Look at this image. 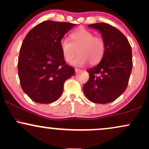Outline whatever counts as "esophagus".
<instances>
[{
	"instance_id": "34e87169",
	"label": "esophagus",
	"mask_w": 149,
	"mask_h": 149,
	"mask_svg": "<svg viewBox=\"0 0 149 149\" xmlns=\"http://www.w3.org/2000/svg\"><path fill=\"white\" fill-rule=\"evenodd\" d=\"M80 71H81V69H75V72H76V73L80 72Z\"/></svg>"
}]
</instances>
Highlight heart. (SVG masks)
Masks as SVG:
<instances>
[{"label":"heart","mask_w":149,"mask_h":149,"mask_svg":"<svg viewBox=\"0 0 149 149\" xmlns=\"http://www.w3.org/2000/svg\"><path fill=\"white\" fill-rule=\"evenodd\" d=\"M70 37L72 42L65 38L60 42L66 62L71 63L77 54L78 49L79 56L72 62L75 66L81 67L88 62L90 65H95L102 59L105 53V43L101 37L94 36L93 33L84 28L73 31Z\"/></svg>","instance_id":"b5f03b06"}]
</instances>
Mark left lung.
Returning <instances> with one entry per match:
<instances>
[{"label":"left lung","mask_w":149,"mask_h":149,"mask_svg":"<svg viewBox=\"0 0 149 149\" xmlns=\"http://www.w3.org/2000/svg\"><path fill=\"white\" fill-rule=\"evenodd\" d=\"M99 31L105 43V53L98 65L88 69L89 79L83 91L90 101L97 104L111 102L127 87L132 71V50L120 30L107 23L89 24Z\"/></svg>","instance_id":"obj_1"}]
</instances>
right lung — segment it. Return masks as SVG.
I'll return each instance as SVG.
<instances>
[{"instance_id": "obj_1", "label": "right lung", "mask_w": 149, "mask_h": 149, "mask_svg": "<svg viewBox=\"0 0 149 149\" xmlns=\"http://www.w3.org/2000/svg\"><path fill=\"white\" fill-rule=\"evenodd\" d=\"M76 24L45 20L26 35L20 49L18 77L24 93L40 104L61 97L75 69L66 65L60 42Z\"/></svg>"}]
</instances>
